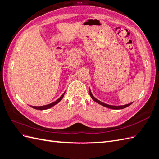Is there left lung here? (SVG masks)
Masks as SVG:
<instances>
[{
	"label": "left lung",
	"instance_id": "obj_1",
	"mask_svg": "<svg viewBox=\"0 0 159 159\" xmlns=\"http://www.w3.org/2000/svg\"><path fill=\"white\" fill-rule=\"evenodd\" d=\"M89 95H90V96H91V98H92V99L94 101V102H95L96 103H99V104H100V105H103V106H104V107H107V108H109V109H124V108H125V107L129 106L130 105H131V104L133 103V102H132V103H131L126 104V105H119V106H114V105H110L105 104V103H103V102H100L99 100L96 99V98L94 97V96L92 95V93H91V90H90L89 88Z\"/></svg>",
	"mask_w": 159,
	"mask_h": 159
}]
</instances>
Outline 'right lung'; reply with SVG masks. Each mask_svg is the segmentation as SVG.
Here are the masks:
<instances>
[{
	"mask_svg": "<svg viewBox=\"0 0 159 159\" xmlns=\"http://www.w3.org/2000/svg\"><path fill=\"white\" fill-rule=\"evenodd\" d=\"M65 93H66V91H65V92H64L63 94H62V95L61 96V97H60L59 99H57L56 101H55L54 102H53V103H50V104H48V105H43V106H39V107H38V106H30V107H32V108H34V109H38V110H45V109H49V108H50V107L54 106V105H56L57 103H58L60 102V101L62 99V98H64V95Z\"/></svg>",
	"mask_w": 159,
	"mask_h": 159,
	"instance_id": "add662e5",
	"label": "right lung"
}]
</instances>
